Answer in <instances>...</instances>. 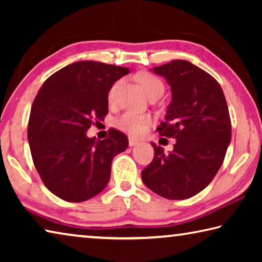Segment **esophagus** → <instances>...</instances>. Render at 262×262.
<instances>
[{
	"label": "esophagus",
	"mask_w": 262,
	"mask_h": 262,
	"mask_svg": "<svg viewBox=\"0 0 262 262\" xmlns=\"http://www.w3.org/2000/svg\"><path fill=\"white\" fill-rule=\"evenodd\" d=\"M128 143H129V147H135V145L139 144L140 142L134 139V137H129V139H128Z\"/></svg>",
	"instance_id": "obj_1"
}]
</instances>
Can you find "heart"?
<instances>
[{
  "mask_svg": "<svg viewBox=\"0 0 262 262\" xmlns=\"http://www.w3.org/2000/svg\"><path fill=\"white\" fill-rule=\"evenodd\" d=\"M137 81L143 88L145 94L148 96L156 94V92L164 91V84L157 76H155L151 73H140L136 76ZM123 81L120 78L115 81L112 86L108 90V101L114 103L118 98V94L122 86ZM115 125L120 130L128 133L132 136H141L149 129V127L152 125V118L149 114L137 113L134 111H127L117 119Z\"/></svg>",
  "mask_w": 262,
  "mask_h": 262,
  "instance_id": "obj_1",
  "label": "heart"
}]
</instances>
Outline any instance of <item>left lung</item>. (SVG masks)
<instances>
[{
    "label": "left lung",
    "instance_id": "8db88e82",
    "mask_svg": "<svg viewBox=\"0 0 262 262\" xmlns=\"http://www.w3.org/2000/svg\"><path fill=\"white\" fill-rule=\"evenodd\" d=\"M166 78L172 100L159 135L176 139L164 152L152 143L154 159L142 171V180L161 196L184 200L205 189L223 164L231 141V120L220 83L185 60L154 67Z\"/></svg>",
    "mask_w": 262,
    "mask_h": 262
}]
</instances>
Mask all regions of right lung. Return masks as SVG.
<instances>
[{"mask_svg":"<svg viewBox=\"0 0 262 262\" xmlns=\"http://www.w3.org/2000/svg\"><path fill=\"white\" fill-rule=\"evenodd\" d=\"M129 69L97 61H78L43 82L31 107L28 139L43 185L57 198L82 202L108 184L113 157L128 139L111 129L110 137H88L91 125L108 113V90Z\"/></svg>","mask_w":262,"mask_h":262,"instance_id":"1","label":"right lung"}]
</instances>
